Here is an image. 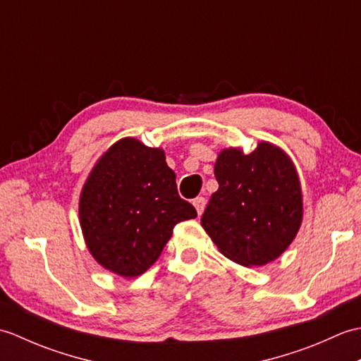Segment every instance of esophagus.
I'll return each mask as SVG.
<instances>
[{
    "label": "esophagus",
    "instance_id": "1",
    "mask_svg": "<svg viewBox=\"0 0 361 361\" xmlns=\"http://www.w3.org/2000/svg\"><path fill=\"white\" fill-rule=\"evenodd\" d=\"M192 204L195 206V209H197V214L198 216H202L203 214V211H204V204H206V200L203 197H197V198H194L192 200Z\"/></svg>",
    "mask_w": 361,
    "mask_h": 361
}]
</instances>
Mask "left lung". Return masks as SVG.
<instances>
[{
  "label": "left lung",
  "mask_w": 361,
  "mask_h": 361,
  "mask_svg": "<svg viewBox=\"0 0 361 361\" xmlns=\"http://www.w3.org/2000/svg\"><path fill=\"white\" fill-rule=\"evenodd\" d=\"M202 226L219 251L243 267H262L286 251L301 228L302 188L287 152L268 141L251 153L221 149Z\"/></svg>",
  "instance_id": "obj_1"
}]
</instances>
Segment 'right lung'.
Wrapping results in <instances>:
<instances>
[{
  "label": "right lung",
  "instance_id": "obj_1",
  "mask_svg": "<svg viewBox=\"0 0 361 361\" xmlns=\"http://www.w3.org/2000/svg\"><path fill=\"white\" fill-rule=\"evenodd\" d=\"M175 172L161 147L127 136L111 144L88 173L79 221L90 255L122 278L157 262L180 221L197 217L176 190Z\"/></svg>",
  "mask_w": 361,
  "mask_h": 361
}]
</instances>
